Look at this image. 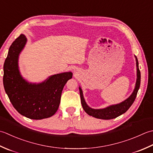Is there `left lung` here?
Instances as JSON below:
<instances>
[{"instance_id": "obj_1", "label": "left lung", "mask_w": 153, "mask_h": 153, "mask_svg": "<svg viewBox=\"0 0 153 153\" xmlns=\"http://www.w3.org/2000/svg\"><path fill=\"white\" fill-rule=\"evenodd\" d=\"M136 58V63H137V81L135 88L134 89V91L129 97L126 100L122 102L120 104L116 105H110V106L107 107L104 109H99V110H95V109L90 108L84 99L82 91L81 90L80 87H79L80 96V100L81 104H82V108L87 114L92 117L102 120H111L116 118L118 116H121V114H124L126 112L128 109L131 107V105L133 104V103L135 101L136 98L138 90L140 87V84H141V72L139 68V63L137 57Z\"/></svg>"}]
</instances>
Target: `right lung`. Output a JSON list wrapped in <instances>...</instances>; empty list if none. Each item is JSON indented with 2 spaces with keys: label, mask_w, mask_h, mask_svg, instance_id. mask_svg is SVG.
Listing matches in <instances>:
<instances>
[{
  "label": "right lung",
  "mask_w": 153,
  "mask_h": 153,
  "mask_svg": "<svg viewBox=\"0 0 153 153\" xmlns=\"http://www.w3.org/2000/svg\"><path fill=\"white\" fill-rule=\"evenodd\" d=\"M26 41V37L21 34L9 48L3 67V84L12 105L21 115L42 120L53 116L57 111L62 90L73 73L54 74L37 85L27 82L21 76L18 65V56Z\"/></svg>",
  "instance_id": "add662e5"
}]
</instances>
